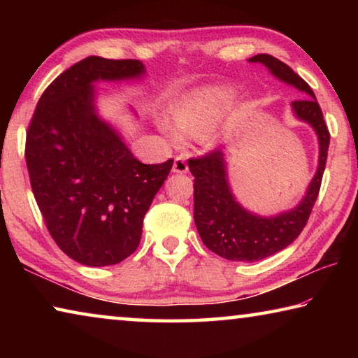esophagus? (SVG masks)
Segmentation results:
<instances>
[{"instance_id": "34e87169", "label": "esophagus", "mask_w": 358, "mask_h": 358, "mask_svg": "<svg viewBox=\"0 0 358 358\" xmlns=\"http://www.w3.org/2000/svg\"><path fill=\"white\" fill-rule=\"evenodd\" d=\"M172 171H173L175 173H186V172H187V162H186L185 157H181V156L175 157Z\"/></svg>"}]
</instances>
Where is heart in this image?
<instances>
[{"instance_id": "obj_1", "label": "heart", "mask_w": 358, "mask_h": 358, "mask_svg": "<svg viewBox=\"0 0 358 358\" xmlns=\"http://www.w3.org/2000/svg\"><path fill=\"white\" fill-rule=\"evenodd\" d=\"M235 99H237L235 90L226 85L203 88L187 96L173 108V123L159 120L157 126L169 141L175 143L181 141V136L203 137L226 117L234 107Z\"/></svg>"}]
</instances>
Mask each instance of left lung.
Here are the masks:
<instances>
[{
  "label": "left lung",
  "instance_id": "1",
  "mask_svg": "<svg viewBox=\"0 0 358 358\" xmlns=\"http://www.w3.org/2000/svg\"><path fill=\"white\" fill-rule=\"evenodd\" d=\"M250 62L265 64L275 77L306 94V98L294 101L292 108L296 117L316 131L320 150L317 172L303 201L294 210L271 217L252 215L235 201L227 183L221 150L208 151L187 161L194 175V222L197 232L210 251L237 262H256L273 256L301 234L319 196L330 145L329 128L310 85L286 63L266 53L252 57Z\"/></svg>",
  "mask_w": 358,
  "mask_h": 358
}]
</instances>
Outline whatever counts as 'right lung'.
Listing matches in <instances>:
<instances>
[{"instance_id":"obj_1","label":"right lung","mask_w":358,"mask_h":358,"mask_svg":"<svg viewBox=\"0 0 358 358\" xmlns=\"http://www.w3.org/2000/svg\"><path fill=\"white\" fill-rule=\"evenodd\" d=\"M143 72L138 59L85 58L48 85L28 126L34 199L48 234L78 264L115 265L137 250L143 217L173 166L136 159L94 112L96 80Z\"/></svg>"}]
</instances>
